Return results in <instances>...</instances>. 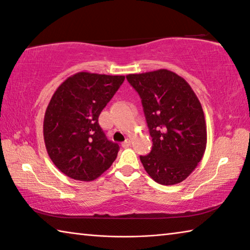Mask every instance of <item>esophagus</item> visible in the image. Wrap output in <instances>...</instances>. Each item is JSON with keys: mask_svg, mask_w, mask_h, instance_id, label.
Here are the masks:
<instances>
[{"mask_svg": "<svg viewBox=\"0 0 250 250\" xmlns=\"http://www.w3.org/2000/svg\"><path fill=\"white\" fill-rule=\"evenodd\" d=\"M130 144H132V140H129V138H127L124 143H123V147H128Z\"/></svg>", "mask_w": 250, "mask_h": 250, "instance_id": "obj_1", "label": "esophagus"}]
</instances>
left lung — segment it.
I'll use <instances>...</instances> for the list:
<instances>
[{"mask_svg": "<svg viewBox=\"0 0 250 250\" xmlns=\"http://www.w3.org/2000/svg\"><path fill=\"white\" fill-rule=\"evenodd\" d=\"M142 98L152 150L141 162L162 185L183 182L202 161L207 144L205 116L190 85L176 73L157 69L126 76Z\"/></svg>", "mask_w": 250, "mask_h": 250, "instance_id": "left-lung-1", "label": "left lung"}]
</instances>
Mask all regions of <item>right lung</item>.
Returning <instances> with one entry per match:
<instances>
[{
	"instance_id": "right-lung-1",
	"label": "right lung",
	"mask_w": 250,
	"mask_h": 250,
	"mask_svg": "<svg viewBox=\"0 0 250 250\" xmlns=\"http://www.w3.org/2000/svg\"><path fill=\"white\" fill-rule=\"evenodd\" d=\"M124 80L123 75L80 72L53 94L44 116L45 147L68 177L94 181L116 159L120 146L107 140L98 116Z\"/></svg>"
}]
</instances>
